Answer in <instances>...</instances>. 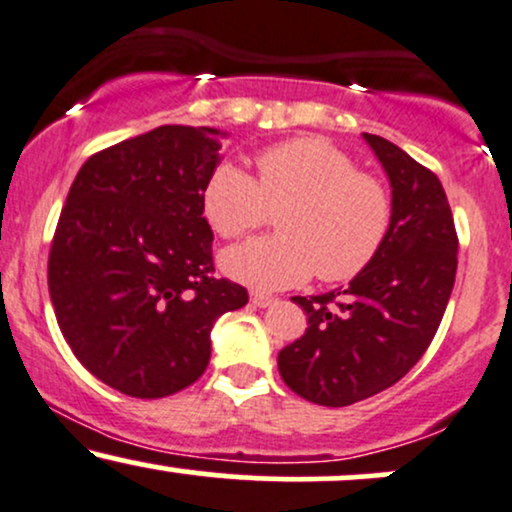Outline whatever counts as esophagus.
Returning a JSON list of instances; mask_svg holds the SVG:
<instances>
[{
	"label": "esophagus",
	"instance_id": "1",
	"mask_svg": "<svg viewBox=\"0 0 512 512\" xmlns=\"http://www.w3.org/2000/svg\"><path fill=\"white\" fill-rule=\"evenodd\" d=\"M251 302H254L256 306H261V309H266V306L278 304L280 299L273 297V294H266V292H254V294H251Z\"/></svg>",
	"mask_w": 512,
	"mask_h": 512
}]
</instances>
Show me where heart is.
Instances as JSON below:
<instances>
[{
  "instance_id": "heart-1",
  "label": "heart",
  "mask_w": 512,
  "mask_h": 512,
  "mask_svg": "<svg viewBox=\"0 0 512 512\" xmlns=\"http://www.w3.org/2000/svg\"><path fill=\"white\" fill-rule=\"evenodd\" d=\"M256 179L220 162L203 184L201 206L222 239H239L278 213L280 234L222 254V270L254 290H285L318 275L342 282L381 254L393 227V198L381 179L359 172L345 150L299 136L258 150Z\"/></svg>"
}]
</instances>
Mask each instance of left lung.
Returning <instances> with one entry per match:
<instances>
[{"mask_svg": "<svg viewBox=\"0 0 512 512\" xmlns=\"http://www.w3.org/2000/svg\"><path fill=\"white\" fill-rule=\"evenodd\" d=\"M364 138L393 186V227L347 290L292 297L309 328L278 354L282 381L326 407L371 398L422 359L458 270V232L436 174L386 138Z\"/></svg>", "mask_w": 512, "mask_h": 512, "instance_id": "8db88e82", "label": "left lung"}]
</instances>
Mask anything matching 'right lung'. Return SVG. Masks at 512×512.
I'll return each instance as SVG.
<instances>
[{
    "label": "right lung",
    "mask_w": 512,
    "mask_h": 512,
    "mask_svg": "<svg viewBox=\"0 0 512 512\" xmlns=\"http://www.w3.org/2000/svg\"><path fill=\"white\" fill-rule=\"evenodd\" d=\"M218 129L167 124L83 162L54 230L47 287L71 352L131 398L201 378L210 328L249 292L215 278L201 194Z\"/></svg>",
    "instance_id": "right-lung-1"
}]
</instances>
